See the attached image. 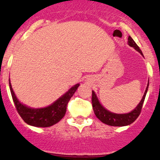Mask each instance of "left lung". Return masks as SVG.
I'll return each instance as SVG.
<instances>
[{
	"label": "left lung",
	"mask_w": 160,
	"mask_h": 160,
	"mask_svg": "<svg viewBox=\"0 0 160 160\" xmlns=\"http://www.w3.org/2000/svg\"><path fill=\"white\" fill-rule=\"evenodd\" d=\"M128 43L130 47H134L143 56V53L141 52L140 48H139V47L135 43V42L134 41L132 38L130 36H128ZM148 86H149V82H148V86H147L144 96H143L141 102L138 104L136 108H135V110H133L130 113H125V114H117V113H111V112L106 110L103 106H102V104L99 103L96 95H95L94 92L92 91V108L95 116L103 123L109 125V126H124L132 123L140 115L141 109H142L143 103L144 102L145 96H146L147 92H148Z\"/></svg>",
	"instance_id": "obj_1"
}]
</instances>
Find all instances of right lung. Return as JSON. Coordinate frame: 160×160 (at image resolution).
Masks as SVG:
<instances>
[{
	"mask_svg": "<svg viewBox=\"0 0 160 160\" xmlns=\"http://www.w3.org/2000/svg\"><path fill=\"white\" fill-rule=\"evenodd\" d=\"M9 83H10L11 95L16 111L27 124L36 127H49L59 122L65 115L67 104L70 99L80 86V84H76L71 87L63 96L58 98L48 107L34 109L20 103L12 91L10 80H9Z\"/></svg>",
	"mask_w": 160,
	"mask_h": 160,
	"instance_id": "1",
	"label": "right lung"
}]
</instances>
